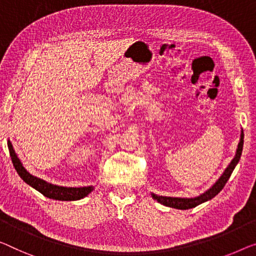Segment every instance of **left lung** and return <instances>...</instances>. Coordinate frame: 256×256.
<instances>
[{
  "label": "left lung",
  "mask_w": 256,
  "mask_h": 256,
  "mask_svg": "<svg viewBox=\"0 0 256 256\" xmlns=\"http://www.w3.org/2000/svg\"><path fill=\"white\" fill-rule=\"evenodd\" d=\"M242 146H244V132L242 131V134H240V141L238 144V148L237 152H236V155L232 161L230 162V164L228 166V168L224 170V172L222 174V176L218 178L215 184H214L210 188L206 190L204 193L200 194L199 196L196 198H172V196H158V194L152 193V199L156 200L160 204L163 206H166V207H171V208H176V209H182V210H185V209H190L196 207L204 202L208 201L212 199L214 196H216L220 190H223L224 186H226V182L230 178L232 171L234 170L236 166L238 164L240 156H242Z\"/></svg>",
  "instance_id": "1"
}]
</instances>
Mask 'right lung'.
<instances>
[{"instance_id": "1", "label": "right lung", "mask_w": 256, "mask_h": 256, "mask_svg": "<svg viewBox=\"0 0 256 256\" xmlns=\"http://www.w3.org/2000/svg\"><path fill=\"white\" fill-rule=\"evenodd\" d=\"M8 148H9L10 156L11 160H12L14 169H16L22 180H24L28 185L32 186L33 188L39 190L41 194H44V196L49 198V199L60 201H76L87 196L92 190H94L93 186H84V188H66V186H58L50 184V182H47L44 180V179L33 176V174H30L28 171L25 169L22 163L20 162V160L18 158L10 140H8Z\"/></svg>"}]
</instances>
